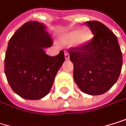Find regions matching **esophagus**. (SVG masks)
Listing matches in <instances>:
<instances>
[{
  "label": "esophagus",
  "instance_id": "obj_1",
  "mask_svg": "<svg viewBox=\"0 0 126 126\" xmlns=\"http://www.w3.org/2000/svg\"><path fill=\"white\" fill-rule=\"evenodd\" d=\"M65 58H66V60H69V54L68 51L65 52Z\"/></svg>",
  "mask_w": 126,
  "mask_h": 126
}]
</instances>
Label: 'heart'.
Instances as JSON below:
<instances>
[{
  "mask_svg": "<svg viewBox=\"0 0 126 126\" xmlns=\"http://www.w3.org/2000/svg\"><path fill=\"white\" fill-rule=\"evenodd\" d=\"M91 33L87 29H84L81 31H72L63 37V40L65 42H74L77 46H84L91 39Z\"/></svg>",
  "mask_w": 126,
  "mask_h": 126,
  "instance_id": "obj_1",
  "label": "heart"
}]
</instances>
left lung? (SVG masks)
I'll return each mask as SVG.
<instances>
[{"instance_id": "8db88e82", "label": "left lung", "mask_w": 126, "mask_h": 126, "mask_svg": "<svg viewBox=\"0 0 126 126\" xmlns=\"http://www.w3.org/2000/svg\"><path fill=\"white\" fill-rule=\"evenodd\" d=\"M93 37L84 46L70 48V60L74 66V80L84 93L96 95L107 92L118 80L123 56L116 35L102 23H84Z\"/></svg>"}]
</instances>
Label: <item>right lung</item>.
<instances>
[{
  "label": "right lung",
  "mask_w": 126,
  "mask_h": 126,
  "mask_svg": "<svg viewBox=\"0 0 126 126\" xmlns=\"http://www.w3.org/2000/svg\"><path fill=\"white\" fill-rule=\"evenodd\" d=\"M42 23L24 24L10 38L4 60V71L13 90L25 99L36 100L50 91L54 78L65 61L63 51L50 57L45 48L53 39Z\"/></svg>",
  "instance_id": "right-lung-1"
}]
</instances>
